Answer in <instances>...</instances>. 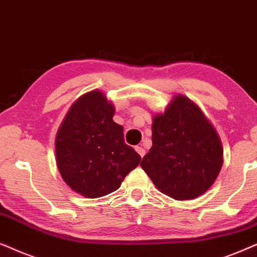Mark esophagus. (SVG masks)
<instances>
[{
  "label": "esophagus",
  "instance_id": "1",
  "mask_svg": "<svg viewBox=\"0 0 257 257\" xmlns=\"http://www.w3.org/2000/svg\"><path fill=\"white\" fill-rule=\"evenodd\" d=\"M135 150H136V152H138V154H139V155L141 156V157H143V156L146 155V150L143 149L142 147H139V146L135 147Z\"/></svg>",
  "mask_w": 257,
  "mask_h": 257
}]
</instances>
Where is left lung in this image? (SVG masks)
<instances>
[{
    "mask_svg": "<svg viewBox=\"0 0 257 257\" xmlns=\"http://www.w3.org/2000/svg\"><path fill=\"white\" fill-rule=\"evenodd\" d=\"M153 146L141 167L161 193L193 200L215 182L223 163L221 140L201 109L176 95L152 124Z\"/></svg>",
    "mask_w": 257,
    "mask_h": 257,
    "instance_id": "1",
    "label": "left lung"
}]
</instances>
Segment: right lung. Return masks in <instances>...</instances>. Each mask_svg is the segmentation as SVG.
<instances>
[{"instance_id":"right-lung-1","label":"right lung","mask_w":257,"mask_h":257,"mask_svg":"<svg viewBox=\"0 0 257 257\" xmlns=\"http://www.w3.org/2000/svg\"><path fill=\"white\" fill-rule=\"evenodd\" d=\"M115 108L100 90L82 95L67 112L55 141L59 172L68 186L88 198L118 189L141 156L125 145Z\"/></svg>"}]
</instances>
